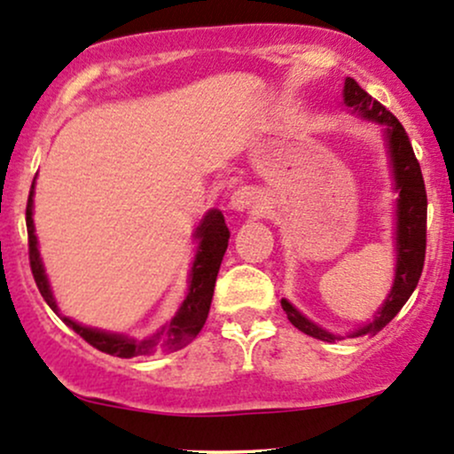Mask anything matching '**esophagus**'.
<instances>
[{
  "mask_svg": "<svg viewBox=\"0 0 454 454\" xmlns=\"http://www.w3.org/2000/svg\"><path fill=\"white\" fill-rule=\"evenodd\" d=\"M254 206H259V195L251 186L238 188V191L231 195V210L244 212V210H251Z\"/></svg>",
  "mask_w": 454,
  "mask_h": 454,
  "instance_id": "esophagus-1",
  "label": "esophagus"
}]
</instances>
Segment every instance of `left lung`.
Segmentation results:
<instances>
[{"mask_svg":"<svg viewBox=\"0 0 454 454\" xmlns=\"http://www.w3.org/2000/svg\"><path fill=\"white\" fill-rule=\"evenodd\" d=\"M343 98L345 105L358 111L363 117H369V120H375L386 126L392 173H395L396 191H399V207H396V216H399V223H396V251H399V254H396L395 285H392V292L378 313V317L366 324L364 328H360L358 333H354V337H363V334H378L384 325H388L395 319V315L403 309L416 285H419L427 251V191L419 159L411 150L410 137H407L401 121L384 105L378 103L373 96L366 94L354 79H345ZM281 304L285 313H287V319L300 333L319 340H328V343H334L339 339L313 322H309L307 317H302L287 300H283Z\"/></svg>","mask_w":454,"mask_h":454,"instance_id":"1","label":"left lung"}]
</instances>
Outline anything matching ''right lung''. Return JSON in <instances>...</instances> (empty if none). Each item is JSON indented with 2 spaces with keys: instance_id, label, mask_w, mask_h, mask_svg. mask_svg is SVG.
<instances>
[{
  "instance_id": "right-lung-1",
  "label": "right lung",
  "mask_w": 454,
  "mask_h": 454,
  "mask_svg": "<svg viewBox=\"0 0 454 454\" xmlns=\"http://www.w3.org/2000/svg\"><path fill=\"white\" fill-rule=\"evenodd\" d=\"M34 184L27 197V210H25V221H27V244H29V268H32L34 281L38 285V292L43 294L44 302L58 313V304H55L53 295H51L47 277H44L43 262H40L38 247H35V233H34V218H32V206H34ZM229 229L225 225V218L218 210L207 212L203 223L197 227L195 238H200V251H197L195 263L191 270V285H188V295L182 302L180 310L176 317L171 319L165 328L160 330L156 337L152 339H129L121 334H109L100 333V330L85 328L73 322L66 315H59L62 322L73 328L79 337H83L91 348L105 351L109 356H117V358H132V356H147V354H171V351L182 349L184 345L191 343L192 339L200 334V330L206 324L207 313H210L214 285H216L218 268H221L223 254L227 251L229 242Z\"/></svg>"
}]
</instances>
